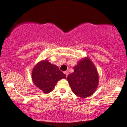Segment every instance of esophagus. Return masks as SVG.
I'll return each instance as SVG.
<instances>
[{"label": "esophagus", "mask_w": 127, "mask_h": 127, "mask_svg": "<svg viewBox=\"0 0 127 127\" xmlns=\"http://www.w3.org/2000/svg\"><path fill=\"white\" fill-rule=\"evenodd\" d=\"M64 73L65 74L66 76H67V75H68V74H69V72L67 71H65V72H64Z\"/></svg>", "instance_id": "obj_1"}]
</instances>
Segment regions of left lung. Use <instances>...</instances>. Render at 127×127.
Returning a JSON list of instances; mask_svg holds the SVG:
<instances>
[{
	"mask_svg": "<svg viewBox=\"0 0 127 127\" xmlns=\"http://www.w3.org/2000/svg\"><path fill=\"white\" fill-rule=\"evenodd\" d=\"M74 72L67 76L72 92L80 97L85 98L93 94L97 89L98 76L91 61L86 58L73 67Z\"/></svg>",
	"mask_w": 127,
	"mask_h": 127,
	"instance_id": "1",
	"label": "left lung"
}]
</instances>
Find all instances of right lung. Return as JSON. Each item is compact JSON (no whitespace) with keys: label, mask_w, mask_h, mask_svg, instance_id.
Masks as SVG:
<instances>
[{"label":"right lung","mask_w":127,"mask_h":127,"mask_svg":"<svg viewBox=\"0 0 127 127\" xmlns=\"http://www.w3.org/2000/svg\"><path fill=\"white\" fill-rule=\"evenodd\" d=\"M66 78L58 67L46 60L38 63L32 72V82L45 93L51 92L59 80Z\"/></svg>","instance_id":"1"}]
</instances>
